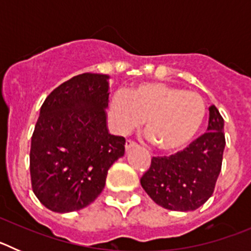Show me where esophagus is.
<instances>
[{"instance_id":"34e87169","label":"esophagus","mask_w":251,"mask_h":251,"mask_svg":"<svg viewBox=\"0 0 251 251\" xmlns=\"http://www.w3.org/2000/svg\"><path fill=\"white\" fill-rule=\"evenodd\" d=\"M136 146H137L136 142L130 141V139H127V142H126V151H129L130 148L136 147Z\"/></svg>"}]
</instances>
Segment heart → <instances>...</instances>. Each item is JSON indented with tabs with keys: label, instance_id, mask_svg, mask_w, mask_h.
Wrapping results in <instances>:
<instances>
[{
	"label": "heart",
	"instance_id": "heart-1",
	"mask_svg": "<svg viewBox=\"0 0 251 251\" xmlns=\"http://www.w3.org/2000/svg\"><path fill=\"white\" fill-rule=\"evenodd\" d=\"M206 115L202 97L163 83H141L110 99L109 119L115 132L127 134L145 121L147 136L162 151L185 147L200 130Z\"/></svg>",
	"mask_w": 251,
	"mask_h": 251
}]
</instances>
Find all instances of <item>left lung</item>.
Wrapping results in <instances>:
<instances>
[{
    "label": "left lung",
    "mask_w": 251,
    "mask_h": 251,
    "mask_svg": "<svg viewBox=\"0 0 251 251\" xmlns=\"http://www.w3.org/2000/svg\"><path fill=\"white\" fill-rule=\"evenodd\" d=\"M207 132L170 157H153L141 178L142 187L157 205L172 211H194L214 194L225 148L224 119L208 108Z\"/></svg>",
    "instance_id": "left-lung-1"
}]
</instances>
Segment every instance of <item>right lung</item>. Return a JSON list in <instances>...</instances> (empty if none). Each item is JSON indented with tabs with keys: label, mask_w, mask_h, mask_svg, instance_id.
I'll return each mask as SVG.
<instances>
[{
	"label": "right lung",
	"mask_w": 251,
	"mask_h": 251,
	"mask_svg": "<svg viewBox=\"0 0 251 251\" xmlns=\"http://www.w3.org/2000/svg\"><path fill=\"white\" fill-rule=\"evenodd\" d=\"M109 76L76 75L49 94L31 137L32 191L54 212L81 210L101 194L126 139L106 127Z\"/></svg>",
	"instance_id": "obj_1"
}]
</instances>
